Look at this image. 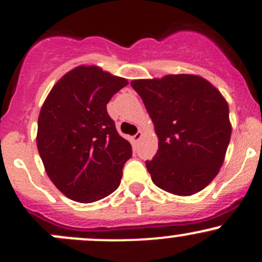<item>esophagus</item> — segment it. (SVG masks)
Listing matches in <instances>:
<instances>
[{"mask_svg": "<svg viewBox=\"0 0 262 262\" xmlns=\"http://www.w3.org/2000/svg\"><path fill=\"white\" fill-rule=\"evenodd\" d=\"M141 135H143V134H141V132H138L137 134H134V135H133V141H134V143H137V141H139V140H140Z\"/></svg>", "mask_w": 262, "mask_h": 262, "instance_id": "34e87169", "label": "esophagus"}]
</instances>
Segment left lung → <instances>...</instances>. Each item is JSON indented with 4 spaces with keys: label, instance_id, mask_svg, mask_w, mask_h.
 I'll list each match as a JSON object with an SVG mask.
<instances>
[{
    "label": "left lung",
    "instance_id": "left-lung-1",
    "mask_svg": "<svg viewBox=\"0 0 262 262\" xmlns=\"http://www.w3.org/2000/svg\"><path fill=\"white\" fill-rule=\"evenodd\" d=\"M130 85L145 104L159 138L152 182L179 196L208 186L223 165L230 141L229 107L212 83L196 75H167L134 80Z\"/></svg>",
    "mask_w": 262,
    "mask_h": 262
}]
</instances>
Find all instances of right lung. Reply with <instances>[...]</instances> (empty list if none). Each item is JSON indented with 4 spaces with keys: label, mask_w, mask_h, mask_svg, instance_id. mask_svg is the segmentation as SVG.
<instances>
[{
    "label": "right lung",
    "mask_w": 262,
    "mask_h": 262,
    "mask_svg": "<svg viewBox=\"0 0 262 262\" xmlns=\"http://www.w3.org/2000/svg\"><path fill=\"white\" fill-rule=\"evenodd\" d=\"M128 85L97 66H77L48 95L38 118L37 146L45 171L66 197L91 203L118 188L132 145L107 112Z\"/></svg>",
    "instance_id": "1"
}]
</instances>
